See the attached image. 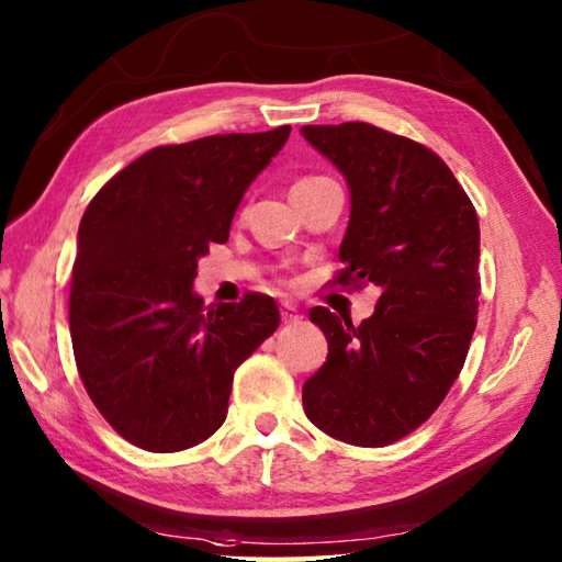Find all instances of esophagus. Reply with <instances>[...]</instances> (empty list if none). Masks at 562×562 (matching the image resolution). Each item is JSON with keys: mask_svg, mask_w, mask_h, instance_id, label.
I'll return each instance as SVG.
<instances>
[{"mask_svg": "<svg viewBox=\"0 0 562 562\" xmlns=\"http://www.w3.org/2000/svg\"><path fill=\"white\" fill-rule=\"evenodd\" d=\"M280 314H282V322H284V324H297V322L302 319L300 310L294 307V304H290V302H282Z\"/></svg>", "mask_w": 562, "mask_h": 562, "instance_id": "obj_1", "label": "esophagus"}]
</instances>
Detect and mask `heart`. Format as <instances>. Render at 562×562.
<instances>
[{
    "mask_svg": "<svg viewBox=\"0 0 562 562\" xmlns=\"http://www.w3.org/2000/svg\"><path fill=\"white\" fill-rule=\"evenodd\" d=\"M314 179H319V177H307V179H300L297 183H294V187H300V183H307V181H314Z\"/></svg>",
    "mask_w": 562,
    "mask_h": 562,
    "instance_id": "1",
    "label": "heart"
}]
</instances>
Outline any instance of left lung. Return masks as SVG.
<instances>
[{
    "mask_svg": "<svg viewBox=\"0 0 562 562\" xmlns=\"http://www.w3.org/2000/svg\"><path fill=\"white\" fill-rule=\"evenodd\" d=\"M302 135L351 191L334 282L381 290L359 326L310 312L329 356L302 385L304 413L334 440L385 447L440 407L464 366L482 290L476 211L450 167L413 139L369 122Z\"/></svg>",
    "mask_w": 562,
    "mask_h": 562,
    "instance_id": "left-lung-1",
    "label": "left lung"
}]
</instances>
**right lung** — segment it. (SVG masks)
<instances>
[{"instance_id": "obj_1", "label": "right lung", "mask_w": 562, "mask_h": 562, "mask_svg": "<svg viewBox=\"0 0 562 562\" xmlns=\"http://www.w3.org/2000/svg\"><path fill=\"white\" fill-rule=\"evenodd\" d=\"M290 130L155 147L88 203L68 302L76 366L100 415L142 450L209 440L233 373L280 326L268 294L203 307L191 284Z\"/></svg>"}]
</instances>
